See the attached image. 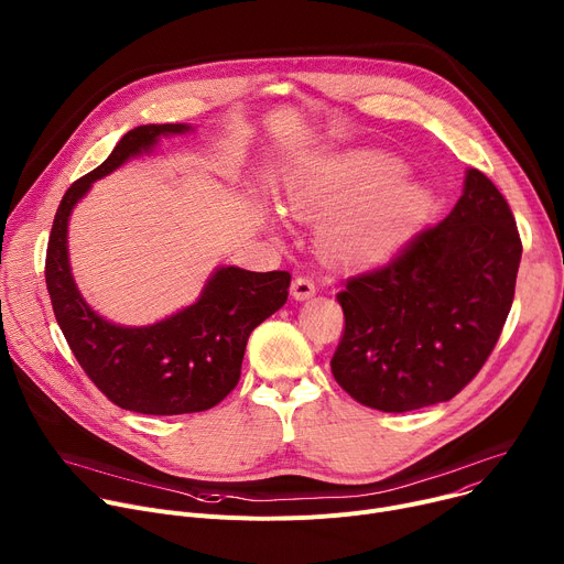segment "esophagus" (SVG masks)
<instances>
[{"label":"esophagus","mask_w":564,"mask_h":564,"mask_svg":"<svg viewBox=\"0 0 564 564\" xmlns=\"http://www.w3.org/2000/svg\"><path fill=\"white\" fill-rule=\"evenodd\" d=\"M314 293H316V284H314L312 278L300 275V278L293 280V284H291V295H293L295 300H310Z\"/></svg>","instance_id":"esophagus-1"}]
</instances>
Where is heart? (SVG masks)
Returning a JSON list of instances; mask_svg holds the SVG:
<instances>
[{
    "mask_svg": "<svg viewBox=\"0 0 564 564\" xmlns=\"http://www.w3.org/2000/svg\"><path fill=\"white\" fill-rule=\"evenodd\" d=\"M400 164L391 158H348L318 176L295 178L286 185L284 205L293 219H314L365 192L338 209L325 230L327 246L343 259L372 262L404 243L429 207L424 185L398 177Z\"/></svg>",
    "mask_w": 564,
    "mask_h": 564,
    "instance_id": "b5f03b06",
    "label": "heart"
}]
</instances>
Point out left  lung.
Wrapping results in <instances>:
<instances>
[{
	"mask_svg": "<svg viewBox=\"0 0 564 564\" xmlns=\"http://www.w3.org/2000/svg\"><path fill=\"white\" fill-rule=\"evenodd\" d=\"M519 259L522 239L506 198L469 169L463 196L438 226L336 293L345 316L332 357L338 386L386 413L458 395L501 336Z\"/></svg>",
	"mask_w": 564,
	"mask_h": 564,
	"instance_id": "8db88e82",
	"label": "left lung"
}]
</instances>
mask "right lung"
<instances>
[{
    "label": "right lung",
    "instance_id": "obj_1",
    "mask_svg": "<svg viewBox=\"0 0 564 564\" xmlns=\"http://www.w3.org/2000/svg\"><path fill=\"white\" fill-rule=\"evenodd\" d=\"M187 131V123H149L128 131L106 162L65 192L47 243V291L69 350L112 404L144 415L198 413L219 404L239 383L250 332L284 305L291 284L286 271L221 267L194 305L147 327L108 323L83 300L67 254L74 205L126 160L151 153L162 135Z\"/></svg>",
    "mask_w": 564,
    "mask_h": 564
}]
</instances>
